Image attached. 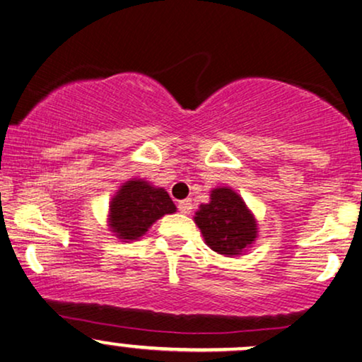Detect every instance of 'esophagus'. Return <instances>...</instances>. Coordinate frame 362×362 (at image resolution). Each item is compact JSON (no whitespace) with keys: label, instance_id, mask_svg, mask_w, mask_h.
Here are the masks:
<instances>
[{"label":"esophagus","instance_id":"1","mask_svg":"<svg viewBox=\"0 0 362 362\" xmlns=\"http://www.w3.org/2000/svg\"><path fill=\"white\" fill-rule=\"evenodd\" d=\"M177 210H180V214L182 215L191 214V210H193V206H191V199H182V202L177 203Z\"/></svg>","mask_w":362,"mask_h":362}]
</instances>
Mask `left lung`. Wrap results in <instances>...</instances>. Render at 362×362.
<instances>
[{
    "instance_id": "8db88e82",
    "label": "left lung",
    "mask_w": 362,
    "mask_h": 362,
    "mask_svg": "<svg viewBox=\"0 0 362 362\" xmlns=\"http://www.w3.org/2000/svg\"><path fill=\"white\" fill-rule=\"evenodd\" d=\"M194 222L206 245L225 256L240 254L257 235V223L244 199L228 188L211 191L210 203L199 206Z\"/></svg>"
}]
</instances>
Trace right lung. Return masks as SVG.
I'll return each mask as SVG.
<instances>
[{
  "instance_id": "obj_1",
  "label": "right lung",
  "mask_w": 362,
  "mask_h": 362,
  "mask_svg": "<svg viewBox=\"0 0 362 362\" xmlns=\"http://www.w3.org/2000/svg\"><path fill=\"white\" fill-rule=\"evenodd\" d=\"M174 211L176 206L163 188H152L140 180L129 181L110 205V225L120 239L134 240L144 235L156 220Z\"/></svg>"
}]
</instances>
